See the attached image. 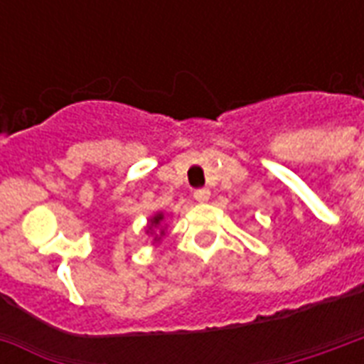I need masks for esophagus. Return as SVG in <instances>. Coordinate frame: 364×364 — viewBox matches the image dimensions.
I'll use <instances>...</instances> for the list:
<instances>
[{"label": "esophagus", "instance_id": "obj_1", "mask_svg": "<svg viewBox=\"0 0 364 364\" xmlns=\"http://www.w3.org/2000/svg\"><path fill=\"white\" fill-rule=\"evenodd\" d=\"M210 198H211L210 188H198V191H194V200L200 202V204H205Z\"/></svg>", "mask_w": 364, "mask_h": 364}]
</instances>
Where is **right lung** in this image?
<instances>
[{
  "label": "right lung",
  "instance_id": "obj_1",
  "mask_svg": "<svg viewBox=\"0 0 364 364\" xmlns=\"http://www.w3.org/2000/svg\"><path fill=\"white\" fill-rule=\"evenodd\" d=\"M166 215L162 211H156L154 215L149 217L147 227H145V234L153 236V243H159L162 240V236L166 234V225H164Z\"/></svg>",
  "mask_w": 364,
  "mask_h": 364
}]
</instances>
